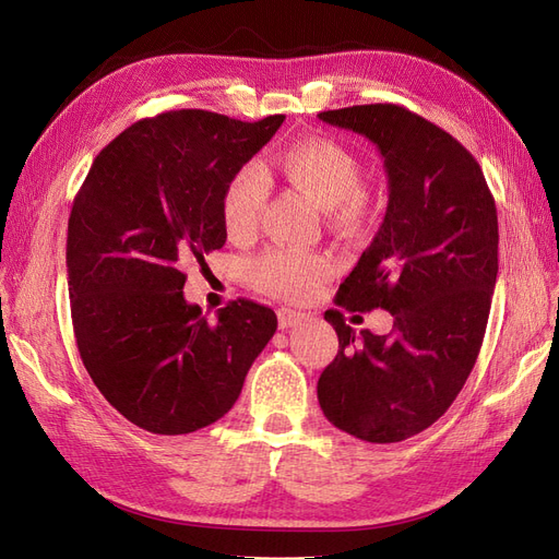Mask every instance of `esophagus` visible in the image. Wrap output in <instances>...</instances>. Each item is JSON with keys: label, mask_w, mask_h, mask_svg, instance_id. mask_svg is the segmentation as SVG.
<instances>
[{"label": "esophagus", "mask_w": 559, "mask_h": 559, "mask_svg": "<svg viewBox=\"0 0 559 559\" xmlns=\"http://www.w3.org/2000/svg\"><path fill=\"white\" fill-rule=\"evenodd\" d=\"M301 318H305V313H299L295 309H278V325L283 330L295 328L297 323H301Z\"/></svg>", "instance_id": "obj_1"}]
</instances>
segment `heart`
Here are the masks:
<instances>
[{
  "instance_id": "obj_1",
  "label": "heart",
  "mask_w": 559,
  "mask_h": 559,
  "mask_svg": "<svg viewBox=\"0 0 559 559\" xmlns=\"http://www.w3.org/2000/svg\"><path fill=\"white\" fill-rule=\"evenodd\" d=\"M278 170L318 209L328 211L332 225L354 227L365 217V175L358 158L337 140L311 135L281 150ZM269 197V180L258 164H243L222 191V229L236 243H246L258 231ZM332 274L325 254L269 248L248 264V278L264 295L301 301Z\"/></svg>"
}]
</instances>
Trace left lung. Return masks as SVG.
<instances>
[{
	"label": "left lung",
	"instance_id": "obj_1",
	"mask_svg": "<svg viewBox=\"0 0 559 559\" xmlns=\"http://www.w3.org/2000/svg\"><path fill=\"white\" fill-rule=\"evenodd\" d=\"M318 119L370 138L389 175L384 222L334 301L393 316L389 334H356L342 311H325L340 350L318 379V403L350 436L401 442L448 412L480 354L499 271L497 205L475 156L401 105Z\"/></svg>",
	"mask_w": 559,
	"mask_h": 559
}]
</instances>
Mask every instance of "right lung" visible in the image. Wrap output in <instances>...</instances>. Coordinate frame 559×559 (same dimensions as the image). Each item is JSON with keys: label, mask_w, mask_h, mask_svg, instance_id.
Segmentation results:
<instances>
[{"label": "right lung", "mask_w": 559, "mask_h": 559, "mask_svg": "<svg viewBox=\"0 0 559 559\" xmlns=\"http://www.w3.org/2000/svg\"><path fill=\"white\" fill-rule=\"evenodd\" d=\"M283 115L238 121L205 109L140 119L95 156L68 222V288L79 356L131 424L182 436L241 395L276 313L229 301L209 323L187 305L185 266L225 246L219 201Z\"/></svg>", "instance_id": "1"}]
</instances>
